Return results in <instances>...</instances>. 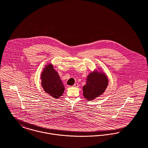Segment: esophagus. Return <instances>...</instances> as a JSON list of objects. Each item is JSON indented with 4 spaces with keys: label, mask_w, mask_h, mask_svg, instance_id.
<instances>
[{
    "label": "esophagus",
    "mask_w": 148,
    "mask_h": 148,
    "mask_svg": "<svg viewBox=\"0 0 148 148\" xmlns=\"http://www.w3.org/2000/svg\"><path fill=\"white\" fill-rule=\"evenodd\" d=\"M73 86H75V87H79V84L76 83V84L73 85Z\"/></svg>",
    "instance_id": "esophagus-1"
}]
</instances>
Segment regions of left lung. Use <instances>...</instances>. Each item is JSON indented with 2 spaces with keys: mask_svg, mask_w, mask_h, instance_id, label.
Masks as SVG:
<instances>
[{
  "mask_svg": "<svg viewBox=\"0 0 148 148\" xmlns=\"http://www.w3.org/2000/svg\"><path fill=\"white\" fill-rule=\"evenodd\" d=\"M108 85V79L103 72L96 70L90 73L86 78V84L83 88V95L89 101L101 95Z\"/></svg>",
  "mask_w": 148,
  "mask_h": 148,
  "instance_id": "8db88e82",
  "label": "left lung"
}]
</instances>
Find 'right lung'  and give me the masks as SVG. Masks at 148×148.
<instances>
[{"label": "right lung", "mask_w": 148, "mask_h": 148, "mask_svg": "<svg viewBox=\"0 0 148 148\" xmlns=\"http://www.w3.org/2000/svg\"><path fill=\"white\" fill-rule=\"evenodd\" d=\"M42 86L44 90L55 99L62 96L64 86L58 73L51 64L46 65L41 74Z\"/></svg>", "instance_id": "obj_1"}]
</instances>
